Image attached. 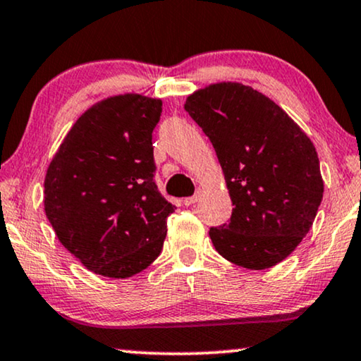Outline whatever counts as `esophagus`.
<instances>
[{
	"label": "esophagus",
	"mask_w": 361,
	"mask_h": 361,
	"mask_svg": "<svg viewBox=\"0 0 361 361\" xmlns=\"http://www.w3.org/2000/svg\"><path fill=\"white\" fill-rule=\"evenodd\" d=\"M197 200H199V197H197V195H194V197H187V199L182 200V204H184L185 207H190V205H194Z\"/></svg>",
	"instance_id": "1"
}]
</instances>
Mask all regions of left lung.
Masks as SVG:
<instances>
[{
    "label": "left lung",
    "mask_w": 361,
    "mask_h": 361,
    "mask_svg": "<svg viewBox=\"0 0 361 361\" xmlns=\"http://www.w3.org/2000/svg\"><path fill=\"white\" fill-rule=\"evenodd\" d=\"M209 136L233 212L209 235L215 250L246 269L273 268L309 233L324 195L314 142L283 108L255 88L219 82L185 100Z\"/></svg>",
    "instance_id": "obj_1"
}]
</instances>
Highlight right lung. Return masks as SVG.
<instances>
[{
    "label": "right lung",
    "instance_id": "add662e5",
    "mask_svg": "<svg viewBox=\"0 0 361 361\" xmlns=\"http://www.w3.org/2000/svg\"><path fill=\"white\" fill-rule=\"evenodd\" d=\"M159 98L125 93L73 123L44 179V210L57 238L92 273L125 279L146 269L174 212L152 180Z\"/></svg>",
    "mask_w": 361,
    "mask_h": 361
}]
</instances>
